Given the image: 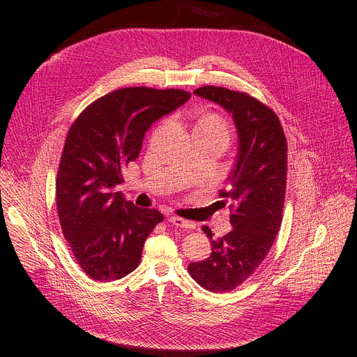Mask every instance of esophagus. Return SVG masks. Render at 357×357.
<instances>
[{
  "mask_svg": "<svg viewBox=\"0 0 357 357\" xmlns=\"http://www.w3.org/2000/svg\"><path fill=\"white\" fill-rule=\"evenodd\" d=\"M169 222H172L174 226L176 227H181V229H194L195 224L192 221H188V220H183L181 217H176V215H172L169 217Z\"/></svg>",
  "mask_w": 357,
  "mask_h": 357,
  "instance_id": "obj_1",
  "label": "esophagus"
}]
</instances>
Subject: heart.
Segmentation results:
<instances>
[{"label": "heart", "mask_w": 357, "mask_h": 357, "mask_svg": "<svg viewBox=\"0 0 357 357\" xmlns=\"http://www.w3.org/2000/svg\"><path fill=\"white\" fill-rule=\"evenodd\" d=\"M198 124H207V126H214V127L224 128L222 121H221L217 116H208V117H205V119H204V120H201Z\"/></svg>", "instance_id": "1"}]
</instances>
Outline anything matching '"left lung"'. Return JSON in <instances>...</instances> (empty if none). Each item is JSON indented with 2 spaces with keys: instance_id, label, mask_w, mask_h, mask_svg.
<instances>
[{
  "instance_id": "1",
  "label": "left lung",
  "mask_w": 357,
  "mask_h": 357,
  "mask_svg": "<svg viewBox=\"0 0 357 357\" xmlns=\"http://www.w3.org/2000/svg\"><path fill=\"white\" fill-rule=\"evenodd\" d=\"M194 93L226 109L237 130L238 147L229 190L220 192L233 210V230L213 238V231L204 226L213 252L188 266L204 289L226 292L259 268L279 231L287 188V139L275 112L248 93L211 85Z\"/></svg>"
}]
</instances>
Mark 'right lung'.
Listing matches in <instances>:
<instances>
[{
    "instance_id": "right-lung-1",
    "label": "right lung",
    "mask_w": 357,
    "mask_h": 357,
    "mask_svg": "<svg viewBox=\"0 0 357 357\" xmlns=\"http://www.w3.org/2000/svg\"><path fill=\"white\" fill-rule=\"evenodd\" d=\"M191 98L183 89L131 86L88 105L68 131L56 179L62 233L82 271L96 280L133 272L163 215L140 208L114 188L135 162L146 131Z\"/></svg>"
}]
</instances>
